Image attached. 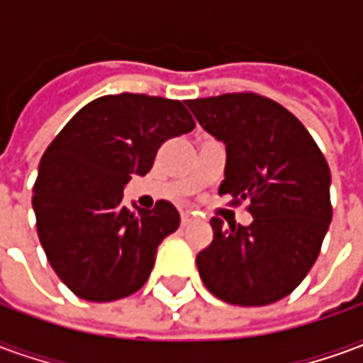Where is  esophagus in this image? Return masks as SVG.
<instances>
[{
    "instance_id": "1",
    "label": "esophagus",
    "mask_w": 363,
    "mask_h": 363,
    "mask_svg": "<svg viewBox=\"0 0 363 363\" xmlns=\"http://www.w3.org/2000/svg\"><path fill=\"white\" fill-rule=\"evenodd\" d=\"M181 220H182V225H186L190 220H192V213L190 212H182L181 213Z\"/></svg>"
}]
</instances>
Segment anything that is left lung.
Masks as SVG:
<instances>
[{
    "instance_id": "left-lung-1",
    "label": "left lung",
    "mask_w": 363,
    "mask_h": 363,
    "mask_svg": "<svg viewBox=\"0 0 363 363\" xmlns=\"http://www.w3.org/2000/svg\"><path fill=\"white\" fill-rule=\"evenodd\" d=\"M200 126L225 145L220 194L249 202L251 225L212 218L198 252L204 286L221 301L260 307L301 284L333 220L330 171L311 134L281 104L255 93L186 101Z\"/></svg>"
}]
</instances>
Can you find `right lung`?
<instances>
[{"label": "right lung", "mask_w": 363, "mask_h": 363, "mask_svg": "<svg viewBox=\"0 0 363 363\" xmlns=\"http://www.w3.org/2000/svg\"><path fill=\"white\" fill-rule=\"evenodd\" d=\"M194 126L181 101L106 95L85 104L44 151L33 189L36 231L75 296L104 303L147 281L159 243L181 216L167 200L128 210L122 192L132 174L150 173L161 143Z\"/></svg>", "instance_id": "1"}]
</instances>
